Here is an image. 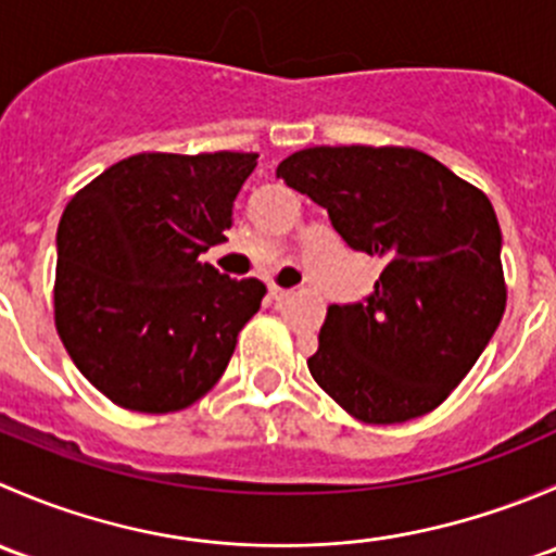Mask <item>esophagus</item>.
<instances>
[{"label":"esophagus","instance_id":"34e87169","mask_svg":"<svg viewBox=\"0 0 556 556\" xmlns=\"http://www.w3.org/2000/svg\"><path fill=\"white\" fill-rule=\"evenodd\" d=\"M268 295H271V301H288L290 295H293V290L279 288V285H268Z\"/></svg>","mask_w":556,"mask_h":556}]
</instances>
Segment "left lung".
<instances>
[{"label":"left lung","mask_w":556,"mask_h":556,"mask_svg":"<svg viewBox=\"0 0 556 556\" xmlns=\"http://www.w3.org/2000/svg\"><path fill=\"white\" fill-rule=\"evenodd\" d=\"M277 177L328 210L357 252L384 261L374 293L333 304L306 361L314 382L368 425L433 412L473 368L506 312L490 199L412 148H309Z\"/></svg>","instance_id":"8db88e82"}]
</instances>
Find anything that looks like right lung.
Instances as JSON below:
<instances>
[{"mask_svg": "<svg viewBox=\"0 0 556 556\" xmlns=\"http://www.w3.org/2000/svg\"><path fill=\"white\" fill-rule=\"evenodd\" d=\"M257 153H139L72 195L55 247V330L83 377L128 412L190 406L226 371L266 285L199 255L226 242Z\"/></svg>", "mask_w": 556, "mask_h": 556, "instance_id": "right-lung-1", "label": "right lung"}]
</instances>
